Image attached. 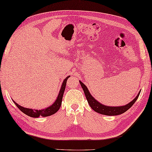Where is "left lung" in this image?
Instances as JSON below:
<instances>
[{"mask_svg": "<svg viewBox=\"0 0 152 152\" xmlns=\"http://www.w3.org/2000/svg\"><path fill=\"white\" fill-rule=\"evenodd\" d=\"M80 83L83 89V90L84 91L85 96L86 99H87L89 105H90L91 109L94 110L96 112L98 113L105 115L115 116L124 113V112H126L127 110H129L133 105V104L136 102V101L137 100L140 94V92H139L137 96H136L131 102H130L126 105L121 107H109L102 105V103L98 102L97 100L94 99L93 96H91L90 91L88 90V88L86 87L81 81H80Z\"/></svg>", "mask_w": 152, "mask_h": 152, "instance_id": "1", "label": "left lung"}]
</instances>
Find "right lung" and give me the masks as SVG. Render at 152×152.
<instances>
[{"mask_svg":"<svg viewBox=\"0 0 152 152\" xmlns=\"http://www.w3.org/2000/svg\"><path fill=\"white\" fill-rule=\"evenodd\" d=\"M68 78H70V76L66 77V78L64 79L63 83H62L60 92H59L57 99H56V100L55 101V102L53 103L52 105H50V107H47L46 109H41V110L28 109V108L23 107L19 105L18 104L16 103L14 101H13V102L15 104H16L17 107L21 111L23 112L24 114L29 116V117L37 118L39 117V116H41V117H48V116L52 115L53 114H55V113L57 112L59 108L61 107L62 97H63L65 88H66V82Z\"/></svg>","mask_w":152,"mask_h":152,"instance_id":"obj_1","label":"right lung"}]
</instances>
